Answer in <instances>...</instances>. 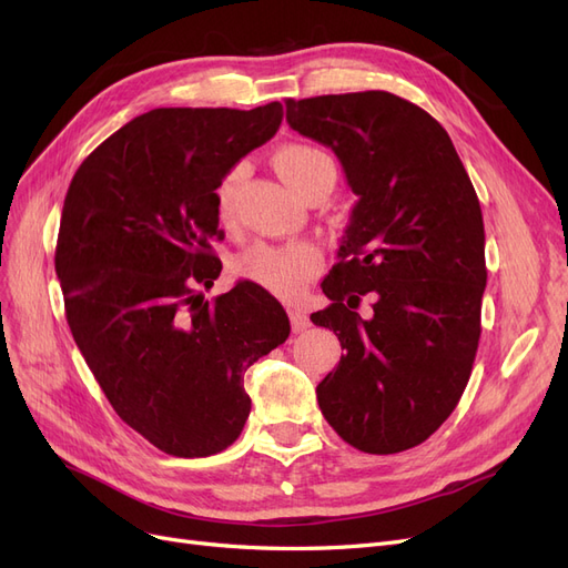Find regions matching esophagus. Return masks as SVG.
Returning a JSON list of instances; mask_svg holds the SVG:
<instances>
[{
  "mask_svg": "<svg viewBox=\"0 0 568 568\" xmlns=\"http://www.w3.org/2000/svg\"><path fill=\"white\" fill-rule=\"evenodd\" d=\"M288 322H291V329L296 334L305 332L307 326H311V320H307L305 311H301V307H288Z\"/></svg>",
  "mask_w": 568,
  "mask_h": 568,
  "instance_id": "34e87169",
  "label": "esophagus"
}]
</instances>
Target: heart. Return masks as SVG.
Returning a JSON list of instances; mask_svg holds the SVG:
<instances>
[{"instance_id": "heart-1", "label": "heart", "mask_w": 568, "mask_h": 568, "mask_svg": "<svg viewBox=\"0 0 568 568\" xmlns=\"http://www.w3.org/2000/svg\"><path fill=\"white\" fill-rule=\"evenodd\" d=\"M274 168L284 182L305 201L329 194L336 184V165L324 151L307 144H286L274 153ZM248 178V163H234L215 186V205L222 222H234L239 194ZM322 270V251L307 242L263 244L257 242L236 255L234 274L270 294L294 301Z\"/></svg>"}]
</instances>
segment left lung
Here are the masks:
<instances>
[{
    "label": "left lung",
    "instance_id": "8db88e82",
    "mask_svg": "<svg viewBox=\"0 0 568 568\" xmlns=\"http://www.w3.org/2000/svg\"><path fill=\"white\" fill-rule=\"evenodd\" d=\"M286 123L329 146L357 194L322 282L332 305L311 315L346 351L320 409L357 450L415 448L457 407L478 348L488 270L474 184L438 120L390 92L286 99Z\"/></svg>",
    "mask_w": 568,
    "mask_h": 568
}]
</instances>
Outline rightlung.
Masks as SVG:
<instances>
[{"mask_svg": "<svg viewBox=\"0 0 568 568\" xmlns=\"http://www.w3.org/2000/svg\"><path fill=\"white\" fill-rule=\"evenodd\" d=\"M282 104L153 109L101 142L68 186L54 265L71 334L115 415L173 457L239 438L244 374L286 341L280 301L251 282L205 301L215 186L272 140Z\"/></svg>", "mask_w": 568, "mask_h": 568, "instance_id": "right-lung-1", "label": "right lung"}]
</instances>
